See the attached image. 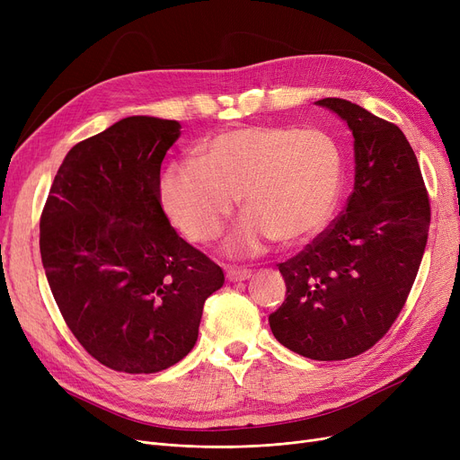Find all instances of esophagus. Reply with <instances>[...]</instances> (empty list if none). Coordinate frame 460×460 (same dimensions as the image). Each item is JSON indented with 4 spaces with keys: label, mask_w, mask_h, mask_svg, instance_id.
Instances as JSON below:
<instances>
[{
    "label": "esophagus",
    "mask_w": 460,
    "mask_h": 460,
    "mask_svg": "<svg viewBox=\"0 0 460 460\" xmlns=\"http://www.w3.org/2000/svg\"><path fill=\"white\" fill-rule=\"evenodd\" d=\"M226 276L231 283H236V281H246L252 278V270L248 269H227L226 270Z\"/></svg>",
    "instance_id": "1"
}]
</instances>
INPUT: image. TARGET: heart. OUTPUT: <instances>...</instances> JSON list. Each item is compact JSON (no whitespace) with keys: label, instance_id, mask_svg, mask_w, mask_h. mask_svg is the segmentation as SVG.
Instances as JSON below:
<instances>
[{"label":"heart","instance_id":"b5f03b06","mask_svg":"<svg viewBox=\"0 0 460 460\" xmlns=\"http://www.w3.org/2000/svg\"><path fill=\"white\" fill-rule=\"evenodd\" d=\"M341 184L343 155L326 132L255 125L217 134L201 145L198 158L169 165L160 201L190 240L208 243L240 198L248 214L226 240V252L253 255L272 236L293 244L319 233Z\"/></svg>","mask_w":460,"mask_h":460}]
</instances>
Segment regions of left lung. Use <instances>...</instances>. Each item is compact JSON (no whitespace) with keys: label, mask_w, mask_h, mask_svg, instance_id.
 <instances>
[{"label":"left lung","mask_w":460,"mask_h":460,"mask_svg":"<svg viewBox=\"0 0 460 460\" xmlns=\"http://www.w3.org/2000/svg\"><path fill=\"white\" fill-rule=\"evenodd\" d=\"M315 104L354 136V190L311 244L279 262L287 298L269 323L288 350L332 361L369 350L395 323L420 270L430 205L399 127L343 99Z\"/></svg>","instance_id":"1"}]
</instances>
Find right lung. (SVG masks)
I'll use <instances>...</instances> for the list:
<instances>
[{
    "mask_svg": "<svg viewBox=\"0 0 460 460\" xmlns=\"http://www.w3.org/2000/svg\"><path fill=\"white\" fill-rule=\"evenodd\" d=\"M181 125L120 119L72 147L40 216V257L61 315L102 366L158 373L198 341L224 272L190 246L160 203V165Z\"/></svg>",
    "mask_w": 460,
    "mask_h": 460,
    "instance_id": "1",
    "label": "right lung"
}]
</instances>
